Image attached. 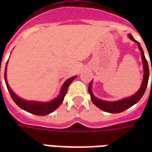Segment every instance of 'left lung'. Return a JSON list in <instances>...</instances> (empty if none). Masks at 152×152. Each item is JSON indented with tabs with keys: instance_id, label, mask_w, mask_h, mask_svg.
<instances>
[{
	"instance_id": "8db88e82",
	"label": "left lung",
	"mask_w": 152,
	"mask_h": 152,
	"mask_svg": "<svg viewBox=\"0 0 152 152\" xmlns=\"http://www.w3.org/2000/svg\"><path fill=\"white\" fill-rule=\"evenodd\" d=\"M129 37L131 40L134 41L135 43L137 44V47L140 50L141 52V58H142V66H143V79H142V82L140 88L137 90V92L134 94V95L128 97L125 99H121L118 101H105V100H102L98 98H96L95 96L94 95L92 91V81L90 82L89 86V93L90 94V98L92 100L93 103L95 106H97L99 108H100L102 111L106 112H109V113H120L127 110L128 108L131 107L132 106L136 104L144 94V93L146 91L147 89V83H148V79H149V67H148V63L147 61L145 58L144 55V52L141 45L139 44L138 41L135 40L132 35L129 34ZM151 72H152V66H151ZM152 85V83H151Z\"/></svg>"
}]
</instances>
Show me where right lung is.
Masks as SVG:
<instances>
[{"label": "right lung", "mask_w": 152, "mask_h": 152, "mask_svg": "<svg viewBox=\"0 0 152 152\" xmlns=\"http://www.w3.org/2000/svg\"><path fill=\"white\" fill-rule=\"evenodd\" d=\"M8 62L6 63L7 65ZM76 76H74L71 77L69 79H67L63 83L62 88L60 89V93L57 96L55 99H53L51 101L49 102H40V101H28L25 100L21 98H19L18 95H16L14 91L12 90L11 88L10 87L7 81V77H6V66L5 69V81L7 86V89L9 90V93L11 96V98L14 100V102L23 110H24L26 112L31 113V114L37 115H46L50 114L51 112H54L58 107H59L62 102H63L64 97L66 95V91L68 89V86L72 82L74 79L76 78Z\"/></svg>", "instance_id": "right-lung-1"}]
</instances>
